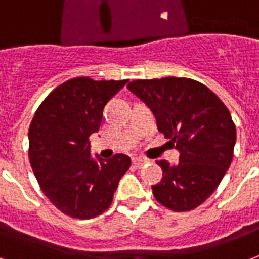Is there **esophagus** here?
I'll return each mask as SVG.
<instances>
[{"mask_svg": "<svg viewBox=\"0 0 259 259\" xmlns=\"http://www.w3.org/2000/svg\"><path fill=\"white\" fill-rule=\"evenodd\" d=\"M132 163H133L134 167H137V168H141L143 165L147 164L148 160H145L144 157H133V159H132Z\"/></svg>", "mask_w": 259, "mask_h": 259, "instance_id": "obj_1", "label": "esophagus"}]
</instances>
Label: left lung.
I'll return each mask as SVG.
<instances>
[{"label":"left lung","instance_id":"8db88e82","mask_svg":"<svg viewBox=\"0 0 259 259\" xmlns=\"http://www.w3.org/2000/svg\"><path fill=\"white\" fill-rule=\"evenodd\" d=\"M156 116L157 129L179 151V163L156 161L163 178L153 195L174 212L200 206L217 189L234 157L236 129L226 104L186 77L134 80L127 84Z\"/></svg>","mask_w":259,"mask_h":259}]
</instances>
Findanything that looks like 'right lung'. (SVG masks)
Listing matches in <instances>:
<instances>
[{
  "label": "right lung",
  "mask_w": 259,
  "mask_h": 259,
  "mask_svg": "<svg viewBox=\"0 0 259 259\" xmlns=\"http://www.w3.org/2000/svg\"><path fill=\"white\" fill-rule=\"evenodd\" d=\"M126 82L76 77L57 87L33 115L29 163L45 195L66 216L85 220L103 213L129 169V156L116 153L98 163L90 155L104 106Z\"/></svg>",
  "instance_id": "obj_1"
}]
</instances>
